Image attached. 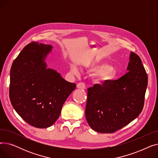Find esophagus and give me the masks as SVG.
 Segmentation results:
<instances>
[{"instance_id":"34e87169","label":"esophagus","mask_w":158,"mask_h":158,"mask_svg":"<svg viewBox=\"0 0 158 158\" xmlns=\"http://www.w3.org/2000/svg\"><path fill=\"white\" fill-rule=\"evenodd\" d=\"M77 88L81 89H85L86 87L83 82H79L78 84H77Z\"/></svg>"}]
</instances>
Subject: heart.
I'll use <instances>...</instances> for the list:
<instances>
[{
  "mask_svg": "<svg viewBox=\"0 0 158 158\" xmlns=\"http://www.w3.org/2000/svg\"><path fill=\"white\" fill-rule=\"evenodd\" d=\"M86 69L90 72H97L96 78L100 83H105L114 79L117 76V71L111 67L109 64L106 63H89L86 66ZM70 71L75 75H78L79 70L76 66L72 65Z\"/></svg>",
  "mask_w": 158,
  "mask_h": 158,
  "instance_id": "b5f03b06",
  "label": "heart"
}]
</instances>
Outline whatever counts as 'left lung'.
<instances>
[{"mask_svg": "<svg viewBox=\"0 0 158 158\" xmlns=\"http://www.w3.org/2000/svg\"><path fill=\"white\" fill-rule=\"evenodd\" d=\"M127 70L117 80L88 89L85 116L93 130L111 133L127 126L142 112L148 77L135 53L129 54Z\"/></svg>", "mask_w": 158, "mask_h": 158, "instance_id": "1", "label": "left lung"}]
</instances>
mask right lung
<instances>
[{
	"instance_id": "1",
	"label": "right lung",
	"mask_w": 158,
	"mask_h": 158,
	"mask_svg": "<svg viewBox=\"0 0 158 158\" xmlns=\"http://www.w3.org/2000/svg\"><path fill=\"white\" fill-rule=\"evenodd\" d=\"M51 45L32 42L14 60L10 70V98L23 120L38 128L51 127L59 118L63 104L76 89L45 61Z\"/></svg>"
}]
</instances>
